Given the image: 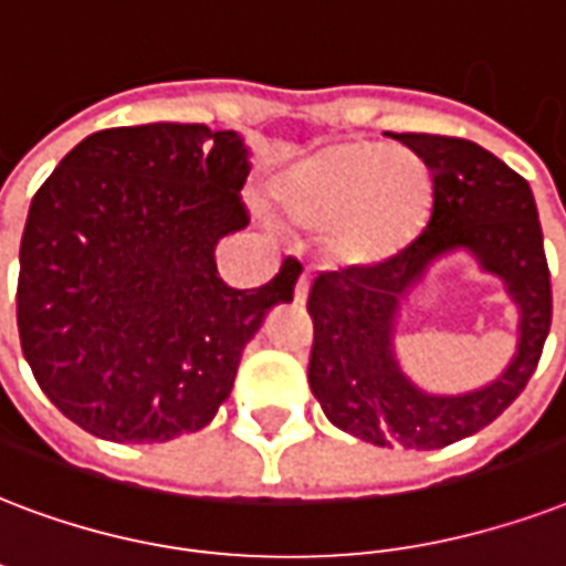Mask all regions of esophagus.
I'll return each instance as SVG.
<instances>
[{
	"label": "esophagus",
	"instance_id": "1",
	"mask_svg": "<svg viewBox=\"0 0 566 566\" xmlns=\"http://www.w3.org/2000/svg\"><path fill=\"white\" fill-rule=\"evenodd\" d=\"M305 296H308V273H302L300 279H296V287H293V300L305 302Z\"/></svg>",
	"mask_w": 566,
	"mask_h": 566
}]
</instances>
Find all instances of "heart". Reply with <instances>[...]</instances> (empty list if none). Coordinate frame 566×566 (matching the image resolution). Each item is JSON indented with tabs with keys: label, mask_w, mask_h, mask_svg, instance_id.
<instances>
[{
	"label": "heart",
	"mask_w": 566,
	"mask_h": 566,
	"mask_svg": "<svg viewBox=\"0 0 566 566\" xmlns=\"http://www.w3.org/2000/svg\"><path fill=\"white\" fill-rule=\"evenodd\" d=\"M430 192L421 159L370 142L335 145L279 180L287 216L302 226L329 228V252L356 266L398 254L424 226Z\"/></svg>",
	"instance_id": "b5f03b06"
}]
</instances>
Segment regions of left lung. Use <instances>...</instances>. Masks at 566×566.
Returning <instances> with one entry per match:
<instances>
[{
    "mask_svg": "<svg viewBox=\"0 0 566 566\" xmlns=\"http://www.w3.org/2000/svg\"><path fill=\"white\" fill-rule=\"evenodd\" d=\"M430 168L433 207L424 231L374 266L314 279L308 386L332 424L370 446L433 451L472 437L520 398L541 361L552 323L549 266L528 180L481 145L430 133H398ZM472 256L505 284L521 321L517 350L493 384L437 396L408 379L394 353L402 302L433 263Z\"/></svg>",
    "mask_w": 566,
    "mask_h": 566,
    "instance_id": "1",
    "label": "left lung"
}]
</instances>
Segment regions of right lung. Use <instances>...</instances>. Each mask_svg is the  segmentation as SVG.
<instances>
[{
	"instance_id": "1",
	"label": "right lung",
	"mask_w": 566,
	"mask_h": 566,
	"mask_svg": "<svg viewBox=\"0 0 566 566\" xmlns=\"http://www.w3.org/2000/svg\"><path fill=\"white\" fill-rule=\"evenodd\" d=\"M252 150L234 129L154 120L92 133L32 198L17 326L43 395L109 442H168L213 421L245 344L293 300L300 261L234 291L216 243L249 226Z\"/></svg>"
}]
</instances>
